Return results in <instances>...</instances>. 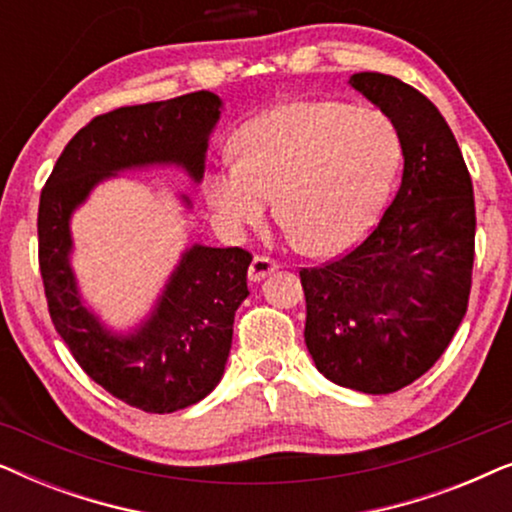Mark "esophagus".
Listing matches in <instances>:
<instances>
[{
	"mask_svg": "<svg viewBox=\"0 0 512 512\" xmlns=\"http://www.w3.org/2000/svg\"><path fill=\"white\" fill-rule=\"evenodd\" d=\"M277 268H279V263L275 261V258L256 254L254 258H251V265H249V279L251 282H261L263 277H268L270 272H275Z\"/></svg>",
	"mask_w": 512,
	"mask_h": 512,
	"instance_id": "1",
	"label": "esophagus"
}]
</instances>
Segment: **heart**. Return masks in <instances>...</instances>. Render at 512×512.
<instances>
[{
  "label": "heart",
  "mask_w": 512,
  "mask_h": 512,
  "mask_svg": "<svg viewBox=\"0 0 512 512\" xmlns=\"http://www.w3.org/2000/svg\"><path fill=\"white\" fill-rule=\"evenodd\" d=\"M237 160L207 177V198L228 228L275 212L310 254L347 249L370 228L401 163L394 123L373 107L291 102L244 123Z\"/></svg>",
  "instance_id": "1"
}]
</instances>
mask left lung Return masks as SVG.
<instances>
[{
    "label": "left lung",
    "instance_id": "1",
    "mask_svg": "<svg viewBox=\"0 0 512 512\" xmlns=\"http://www.w3.org/2000/svg\"><path fill=\"white\" fill-rule=\"evenodd\" d=\"M349 83L391 118L401 139V186L363 240L333 261L300 268L305 342L328 380L394 394L440 359L468 310L475 200L450 125L396 76Z\"/></svg>",
    "mask_w": 512,
    "mask_h": 512
}]
</instances>
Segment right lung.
Returning <instances> with one entry per match:
<instances>
[{
  "instance_id": "right-lung-1",
  "label": "right lung",
  "mask_w": 512,
  "mask_h": 512,
  "mask_svg": "<svg viewBox=\"0 0 512 512\" xmlns=\"http://www.w3.org/2000/svg\"><path fill=\"white\" fill-rule=\"evenodd\" d=\"M221 100L198 90L95 116L69 139L39 198V270L55 331L76 363L123 403L153 415L205 398L226 368L237 307L249 296L251 254L200 247L181 258L142 331L114 338L81 305L69 268V214L97 181L125 167L177 163L195 181Z\"/></svg>"
}]
</instances>
